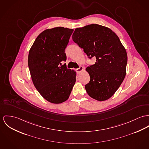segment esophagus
Instances as JSON below:
<instances>
[{"label":"esophagus","instance_id":"34e87169","mask_svg":"<svg viewBox=\"0 0 149 149\" xmlns=\"http://www.w3.org/2000/svg\"><path fill=\"white\" fill-rule=\"evenodd\" d=\"M83 67L80 66L79 68H78V69L76 70H77V72L78 74H80V72L83 71Z\"/></svg>","mask_w":149,"mask_h":149}]
</instances>
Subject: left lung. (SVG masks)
Listing matches in <instances>:
<instances>
[{"label": "left lung", "instance_id": "1", "mask_svg": "<svg viewBox=\"0 0 149 149\" xmlns=\"http://www.w3.org/2000/svg\"><path fill=\"white\" fill-rule=\"evenodd\" d=\"M72 38L90 59H96L86 68L90 77L85 85L87 93L98 101L108 99L126 75L127 56L118 37L111 29L92 24L75 29Z\"/></svg>", "mask_w": 149, "mask_h": 149}]
</instances>
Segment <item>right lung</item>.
I'll list each match as a JSON object with an SVG mask.
<instances>
[{
	"label": "right lung",
	"mask_w": 149,
	"mask_h": 149,
	"mask_svg": "<svg viewBox=\"0 0 149 149\" xmlns=\"http://www.w3.org/2000/svg\"><path fill=\"white\" fill-rule=\"evenodd\" d=\"M74 30L64 27L48 29L38 36L28 55V67L36 88L47 101L63 103L69 99L76 73L68 69L65 50Z\"/></svg>",
	"instance_id": "add662e5"
}]
</instances>
